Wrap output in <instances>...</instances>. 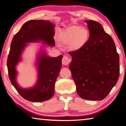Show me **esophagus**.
<instances>
[{
	"label": "esophagus",
	"instance_id": "1",
	"mask_svg": "<svg viewBox=\"0 0 126 126\" xmlns=\"http://www.w3.org/2000/svg\"><path fill=\"white\" fill-rule=\"evenodd\" d=\"M70 59L69 58V57L67 56L64 55L63 56V58L62 59V64L63 65H67L70 62Z\"/></svg>",
	"mask_w": 126,
	"mask_h": 126
}]
</instances>
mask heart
<instances>
[{
	"instance_id": "heart-1",
	"label": "heart",
	"mask_w": 126,
	"mask_h": 126,
	"mask_svg": "<svg viewBox=\"0 0 126 126\" xmlns=\"http://www.w3.org/2000/svg\"><path fill=\"white\" fill-rule=\"evenodd\" d=\"M89 32L85 28L73 25L62 32L60 40L66 45H71L73 50H78L83 47L87 42Z\"/></svg>"
}]
</instances>
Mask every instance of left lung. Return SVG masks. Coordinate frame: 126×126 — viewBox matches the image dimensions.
Returning <instances> with one entry per match:
<instances>
[{
  "mask_svg": "<svg viewBox=\"0 0 126 126\" xmlns=\"http://www.w3.org/2000/svg\"><path fill=\"white\" fill-rule=\"evenodd\" d=\"M89 40L77 51L70 52L72 57L69 68L78 94L82 99L102 100L110 93L120 75V58L115 42L102 25L86 20Z\"/></svg>",
  "mask_w": 126,
  "mask_h": 126,
  "instance_id": "1",
  "label": "left lung"
}]
</instances>
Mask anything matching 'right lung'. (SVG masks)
Listing matches in <instances>:
<instances>
[{
    "instance_id": "add662e5",
    "label": "right lung",
    "mask_w": 126,
    "mask_h": 126,
    "mask_svg": "<svg viewBox=\"0 0 126 126\" xmlns=\"http://www.w3.org/2000/svg\"><path fill=\"white\" fill-rule=\"evenodd\" d=\"M54 25L48 20H30L22 25L11 41L7 60L9 79L12 85L21 96L32 102H42L51 99L54 94V85L62 67V55L51 57L41 49L36 58L37 80L31 88H22L16 81L18 63L27 43L42 42L53 47L55 42Z\"/></svg>"
}]
</instances>
